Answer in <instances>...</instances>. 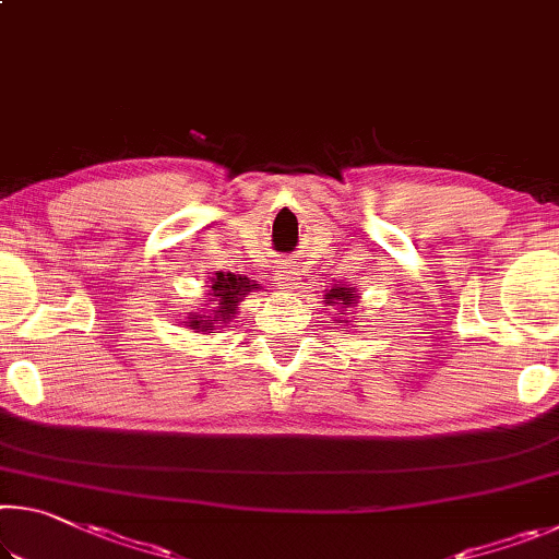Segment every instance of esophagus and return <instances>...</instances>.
Instances as JSON below:
<instances>
[{"mask_svg":"<svg viewBox=\"0 0 559 559\" xmlns=\"http://www.w3.org/2000/svg\"><path fill=\"white\" fill-rule=\"evenodd\" d=\"M278 286L281 288H286V290H293L298 286V271H293V269H286V271H281L278 273Z\"/></svg>","mask_w":559,"mask_h":559,"instance_id":"1","label":"esophagus"}]
</instances>
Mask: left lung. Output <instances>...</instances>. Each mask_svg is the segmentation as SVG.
I'll list each match as a JSON object with an SVG mask.
<instances>
[{"instance_id": "obj_1", "label": "left lung", "mask_w": 559, "mask_h": 559, "mask_svg": "<svg viewBox=\"0 0 559 559\" xmlns=\"http://www.w3.org/2000/svg\"><path fill=\"white\" fill-rule=\"evenodd\" d=\"M359 298V293L355 286H347V283H335L330 286V290L325 293V302L328 306L337 308V316H347V310L355 308V302ZM347 323V320H345Z\"/></svg>"}]
</instances>
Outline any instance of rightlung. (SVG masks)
Segmentation results:
<instances>
[{"label":"right lung","instance_id":"add662e5","mask_svg":"<svg viewBox=\"0 0 559 559\" xmlns=\"http://www.w3.org/2000/svg\"><path fill=\"white\" fill-rule=\"evenodd\" d=\"M259 288L261 286L257 281L219 271L212 278V293H206V296H212V302H206V306H212L210 316H192L189 318V328L197 330V333H212V330L222 328L236 316V306H239L251 290Z\"/></svg>","mask_w":559,"mask_h":559}]
</instances>
